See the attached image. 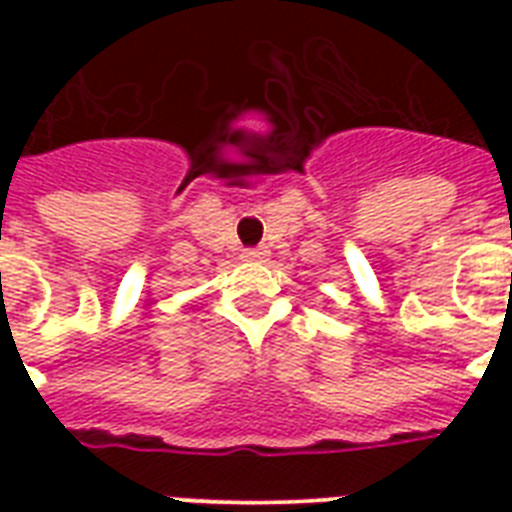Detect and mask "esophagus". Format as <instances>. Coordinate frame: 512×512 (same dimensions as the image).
<instances>
[{"label": "esophagus", "instance_id": "obj_1", "mask_svg": "<svg viewBox=\"0 0 512 512\" xmlns=\"http://www.w3.org/2000/svg\"><path fill=\"white\" fill-rule=\"evenodd\" d=\"M241 257H244V260H252V263H257V260H265V257H268V249L265 247L244 249V252H241Z\"/></svg>", "mask_w": 512, "mask_h": 512}]
</instances>
